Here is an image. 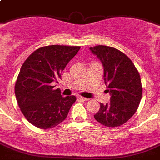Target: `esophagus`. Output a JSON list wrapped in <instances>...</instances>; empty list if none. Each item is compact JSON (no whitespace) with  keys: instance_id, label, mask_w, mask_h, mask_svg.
I'll return each instance as SVG.
<instances>
[{"instance_id":"obj_1","label":"esophagus","mask_w":160,"mask_h":160,"mask_svg":"<svg viewBox=\"0 0 160 160\" xmlns=\"http://www.w3.org/2000/svg\"><path fill=\"white\" fill-rule=\"evenodd\" d=\"M78 98V100H80V101H88V98H85V97H77Z\"/></svg>"}]
</instances>
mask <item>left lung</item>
<instances>
[{
    "label": "left lung",
    "mask_w": 160,
    "mask_h": 160,
    "mask_svg": "<svg viewBox=\"0 0 160 160\" xmlns=\"http://www.w3.org/2000/svg\"><path fill=\"white\" fill-rule=\"evenodd\" d=\"M104 68V80L110 102L100 104L96 120L108 127L126 123L138 109L142 94L140 75L129 57L116 48L98 45L90 47Z\"/></svg>",
    "instance_id": "1"
}]
</instances>
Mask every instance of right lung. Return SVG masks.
I'll return each instance as SVG.
<instances>
[{"label":"right lung","instance_id":"add662e5","mask_svg":"<svg viewBox=\"0 0 160 160\" xmlns=\"http://www.w3.org/2000/svg\"><path fill=\"white\" fill-rule=\"evenodd\" d=\"M80 47L51 45L40 47L26 59L21 68L15 96L27 121L40 129H51L65 120L76 100L62 97L54 84Z\"/></svg>","mask_w":160,"mask_h":160}]
</instances>
